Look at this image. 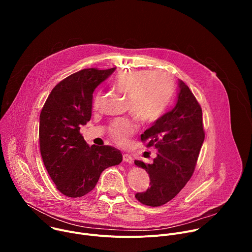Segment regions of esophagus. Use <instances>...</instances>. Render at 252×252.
Returning a JSON list of instances; mask_svg holds the SVG:
<instances>
[{
	"instance_id": "34e87169",
	"label": "esophagus",
	"mask_w": 252,
	"mask_h": 252,
	"mask_svg": "<svg viewBox=\"0 0 252 252\" xmlns=\"http://www.w3.org/2000/svg\"><path fill=\"white\" fill-rule=\"evenodd\" d=\"M123 160H124L125 162L131 163V162H132V158H131V156L128 155V154H124V155H123Z\"/></svg>"
}]
</instances>
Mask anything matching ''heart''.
Returning a JSON list of instances; mask_svg holds the SVG:
<instances>
[{
	"mask_svg": "<svg viewBox=\"0 0 252 252\" xmlns=\"http://www.w3.org/2000/svg\"><path fill=\"white\" fill-rule=\"evenodd\" d=\"M114 88L128 97L130 113L142 123L156 122L165 111L173 92L170 76L159 70L122 71L114 80ZM100 94L94 99V107L99 104ZM137 125L130 119H118L110 126L109 133L118 145L124 146L136 131Z\"/></svg>",
	"mask_w": 252,
	"mask_h": 252,
	"instance_id": "obj_1",
	"label": "heart"
}]
</instances>
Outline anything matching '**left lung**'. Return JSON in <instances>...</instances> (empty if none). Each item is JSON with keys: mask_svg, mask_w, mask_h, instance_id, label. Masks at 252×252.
I'll return each instance as SVG.
<instances>
[{"mask_svg": "<svg viewBox=\"0 0 252 252\" xmlns=\"http://www.w3.org/2000/svg\"><path fill=\"white\" fill-rule=\"evenodd\" d=\"M178 85L175 106L140 135L142 142L148 141V148L157 150L152 164L134 160L150 174L151 187L135 194L140 203L149 206L165 204L186 187L205 136L200 104L183 81Z\"/></svg>", "mask_w": 252, "mask_h": 252, "instance_id": "1", "label": "left lung"}]
</instances>
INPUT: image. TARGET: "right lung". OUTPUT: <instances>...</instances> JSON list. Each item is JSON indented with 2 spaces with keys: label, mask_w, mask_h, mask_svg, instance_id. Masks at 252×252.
Listing matches in <instances>:
<instances>
[{
  "label": "right lung",
  "mask_w": 252,
  "mask_h": 252,
  "mask_svg": "<svg viewBox=\"0 0 252 252\" xmlns=\"http://www.w3.org/2000/svg\"><path fill=\"white\" fill-rule=\"evenodd\" d=\"M114 70L91 67L66 77L52 90L42 109L41 156L57 189L65 196L86 195L105 168L123 159L113 147H89L80 132L91 120L94 89Z\"/></svg>",
  "instance_id": "right-lung-1"
}]
</instances>
